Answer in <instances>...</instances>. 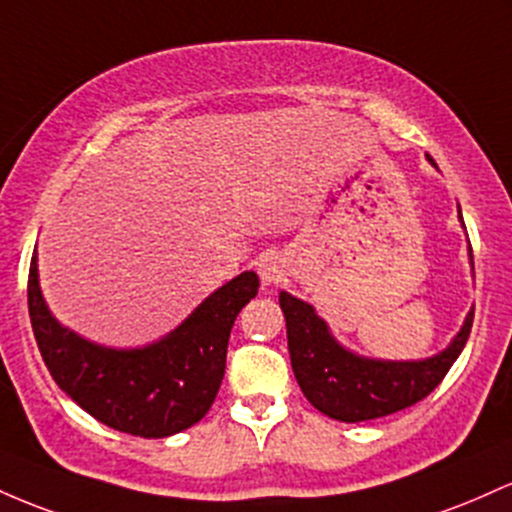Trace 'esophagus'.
Masks as SVG:
<instances>
[{
	"instance_id": "esophagus-1",
	"label": "esophagus",
	"mask_w": 512,
	"mask_h": 512,
	"mask_svg": "<svg viewBox=\"0 0 512 512\" xmlns=\"http://www.w3.org/2000/svg\"><path fill=\"white\" fill-rule=\"evenodd\" d=\"M258 275H261L263 285H275L285 278V266L278 256H266L258 263Z\"/></svg>"
}]
</instances>
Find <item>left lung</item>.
<instances>
[{
  "instance_id": "obj_1",
  "label": "left lung",
  "mask_w": 512,
  "mask_h": 512,
  "mask_svg": "<svg viewBox=\"0 0 512 512\" xmlns=\"http://www.w3.org/2000/svg\"><path fill=\"white\" fill-rule=\"evenodd\" d=\"M280 307L287 321V348L297 384L314 409L346 423L389 416L426 399L462 353L474 321V312H469L452 346L435 358L382 363L358 358L338 346L307 302L280 292Z\"/></svg>"
}]
</instances>
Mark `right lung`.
Returning <instances> with one entry per match:
<instances>
[{
    "mask_svg": "<svg viewBox=\"0 0 512 512\" xmlns=\"http://www.w3.org/2000/svg\"><path fill=\"white\" fill-rule=\"evenodd\" d=\"M256 292L258 275L241 273L164 341L142 350H111L62 329L40 295L36 256L28 268L33 336L57 387L96 421L140 438L181 433L210 411L225 377L229 331Z\"/></svg>",
    "mask_w": 512,
    "mask_h": 512,
    "instance_id": "right-lung-1",
    "label": "right lung"
}]
</instances>
